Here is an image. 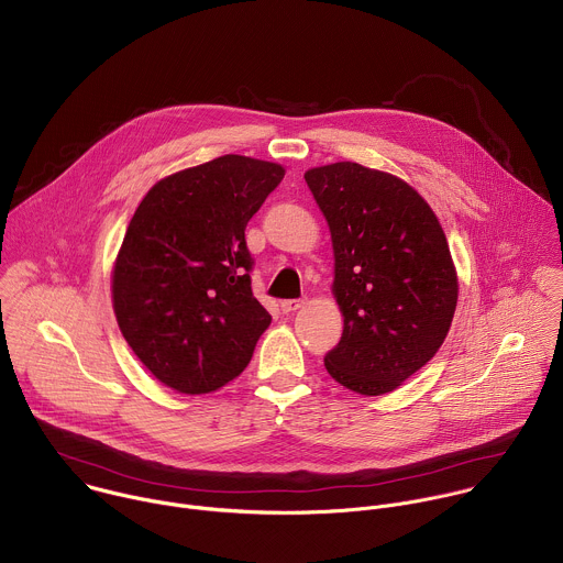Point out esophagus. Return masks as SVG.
Returning a JSON list of instances; mask_svg holds the SVG:
<instances>
[{
	"label": "esophagus",
	"instance_id": "esophagus-1",
	"mask_svg": "<svg viewBox=\"0 0 563 563\" xmlns=\"http://www.w3.org/2000/svg\"><path fill=\"white\" fill-rule=\"evenodd\" d=\"M303 303H306L303 299H286V301H282L279 306H282V310L288 314V312H295V310H299Z\"/></svg>",
	"mask_w": 563,
	"mask_h": 563
}]
</instances>
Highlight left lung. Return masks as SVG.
Returning <instances> with one entry per match:
<instances>
[{"label": "left lung", "mask_w": 563, "mask_h": 563, "mask_svg": "<svg viewBox=\"0 0 563 563\" xmlns=\"http://www.w3.org/2000/svg\"><path fill=\"white\" fill-rule=\"evenodd\" d=\"M332 238V295L343 336L328 374L363 396L398 389L433 358L457 306V273L427 200L402 178L358 163L303 174Z\"/></svg>", "instance_id": "left-lung-1"}]
</instances>
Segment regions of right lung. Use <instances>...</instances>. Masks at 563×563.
Returning a JSON list of instances; mask_svg holds the SVG:
<instances>
[{
    "label": "right lung",
    "mask_w": 563,
    "mask_h": 563,
    "mask_svg": "<svg viewBox=\"0 0 563 563\" xmlns=\"http://www.w3.org/2000/svg\"><path fill=\"white\" fill-rule=\"evenodd\" d=\"M277 163L227 154L158 180L112 266V306L139 361L180 394L249 365L271 314L253 297L244 229L282 183Z\"/></svg>",
    "instance_id": "add662e5"
}]
</instances>
